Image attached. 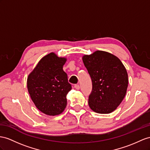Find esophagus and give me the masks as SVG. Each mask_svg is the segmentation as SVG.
I'll return each instance as SVG.
<instances>
[{
  "instance_id": "obj_1",
  "label": "esophagus",
  "mask_w": 150,
  "mask_h": 150,
  "mask_svg": "<svg viewBox=\"0 0 150 150\" xmlns=\"http://www.w3.org/2000/svg\"><path fill=\"white\" fill-rule=\"evenodd\" d=\"M74 87L76 89H77V90L80 89V86L79 85V84H75V85L74 86Z\"/></svg>"
}]
</instances>
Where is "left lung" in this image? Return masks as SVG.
<instances>
[{"instance_id":"obj_1","label":"left lung","mask_w":150,"mask_h":150,"mask_svg":"<svg viewBox=\"0 0 150 150\" xmlns=\"http://www.w3.org/2000/svg\"><path fill=\"white\" fill-rule=\"evenodd\" d=\"M90 75L93 89L89 106L98 113H110L124 99L128 87V75L124 65L117 56L96 51L82 57Z\"/></svg>"}]
</instances>
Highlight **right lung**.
I'll return each instance as SVG.
<instances>
[{
    "mask_svg": "<svg viewBox=\"0 0 150 150\" xmlns=\"http://www.w3.org/2000/svg\"><path fill=\"white\" fill-rule=\"evenodd\" d=\"M66 61L65 57L51 52L42 57L28 76L27 88L32 100L45 115H59L67 106V95L71 86L63 70Z\"/></svg>",
    "mask_w": 150,
    "mask_h": 150,
    "instance_id": "add662e5",
    "label": "right lung"
}]
</instances>
